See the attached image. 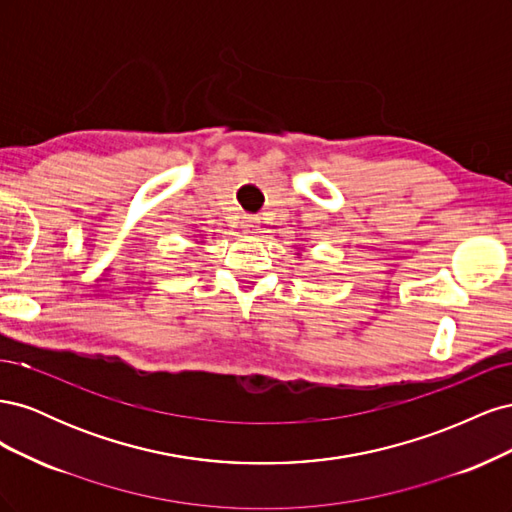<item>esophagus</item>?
Instances as JSON below:
<instances>
[{
  "label": "esophagus",
  "instance_id": "esophagus-1",
  "mask_svg": "<svg viewBox=\"0 0 512 512\" xmlns=\"http://www.w3.org/2000/svg\"><path fill=\"white\" fill-rule=\"evenodd\" d=\"M241 226H243L247 232H254V230H258V220H256V218H250V215H247V218L241 220Z\"/></svg>",
  "mask_w": 512,
  "mask_h": 512
}]
</instances>
